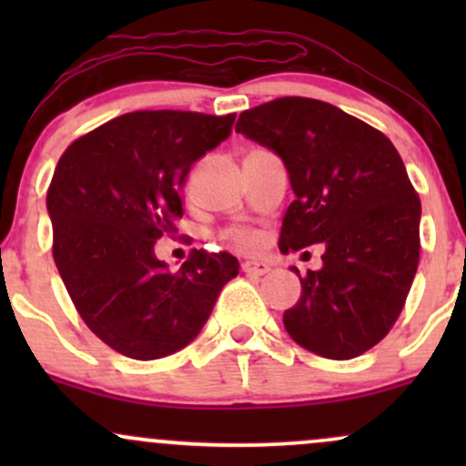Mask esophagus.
Returning <instances> with one entry per match:
<instances>
[{
  "label": "esophagus",
  "mask_w": 466,
  "mask_h": 466,
  "mask_svg": "<svg viewBox=\"0 0 466 466\" xmlns=\"http://www.w3.org/2000/svg\"><path fill=\"white\" fill-rule=\"evenodd\" d=\"M243 271H245V274H248V276L258 278V276L269 274L271 265L265 263V260H245V263H243Z\"/></svg>",
  "instance_id": "obj_1"
}]
</instances>
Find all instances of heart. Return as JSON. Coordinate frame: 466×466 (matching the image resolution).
I'll list each match as a JSON object with an SVG mask.
<instances>
[{
  "label": "heart",
  "mask_w": 466,
  "mask_h": 466,
  "mask_svg": "<svg viewBox=\"0 0 466 466\" xmlns=\"http://www.w3.org/2000/svg\"><path fill=\"white\" fill-rule=\"evenodd\" d=\"M229 237H232L234 243L240 245V248H248V249L256 248V245H258V240H260L258 234L251 232V229H234Z\"/></svg>",
  "instance_id": "b5f03b06"
}]
</instances>
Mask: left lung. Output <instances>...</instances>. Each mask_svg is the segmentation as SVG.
<instances>
[{
    "instance_id": "left-lung-1",
    "label": "left lung",
    "mask_w": 466,
    "mask_h": 466,
    "mask_svg": "<svg viewBox=\"0 0 466 466\" xmlns=\"http://www.w3.org/2000/svg\"><path fill=\"white\" fill-rule=\"evenodd\" d=\"M237 133L274 151L296 199L280 249L324 243L322 267L300 276L287 333L326 360H352L388 335L419 267L420 201L381 131L322 103L287 96L243 111Z\"/></svg>"
}]
</instances>
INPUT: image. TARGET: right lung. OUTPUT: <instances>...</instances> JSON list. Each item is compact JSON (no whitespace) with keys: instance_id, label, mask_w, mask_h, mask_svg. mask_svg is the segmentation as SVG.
<instances>
[{"instance_id":"right-lung-1","label":"right lung","mask_w":466,"mask_h":466,"mask_svg":"<svg viewBox=\"0 0 466 466\" xmlns=\"http://www.w3.org/2000/svg\"><path fill=\"white\" fill-rule=\"evenodd\" d=\"M234 117L133 111L58 159L47 190L56 269L85 324L120 355L151 361L188 346L238 274L228 251L195 249L177 271L155 256L184 212L192 164L228 140Z\"/></svg>"}]
</instances>
